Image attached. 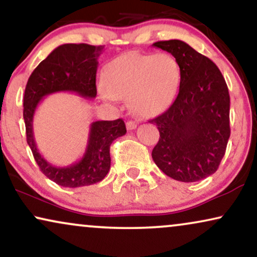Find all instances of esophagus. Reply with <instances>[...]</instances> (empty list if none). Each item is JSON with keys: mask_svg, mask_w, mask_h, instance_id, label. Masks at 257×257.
Instances as JSON below:
<instances>
[{"mask_svg": "<svg viewBox=\"0 0 257 257\" xmlns=\"http://www.w3.org/2000/svg\"><path fill=\"white\" fill-rule=\"evenodd\" d=\"M136 126H138V124H136L134 121L126 122V129H128V131H134Z\"/></svg>", "mask_w": 257, "mask_h": 257, "instance_id": "obj_1", "label": "esophagus"}]
</instances>
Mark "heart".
Listing matches in <instances>:
<instances>
[{
	"label": "heart",
	"instance_id": "1",
	"mask_svg": "<svg viewBox=\"0 0 257 257\" xmlns=\"http://www.w3.org/2000/svg\"><path fill=\"white\" fill-rule=\"evenodd\" d=\"M103 100L116 102L128 96L135 115L152 118L166 111L180 88V64L169 54L128 53L110 61L104 68Z\"/></svg>",
	"mask_w": 257,
	"mask_h": 257
}]
</instances>
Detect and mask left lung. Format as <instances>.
Returning a JSON list of instances; mask_svg holds the SVG:
<instances>
[{
  "label": "left lung",
  "instance_id": "obj_1",
  "mask_svg": "<svg viewBox=\"0 0 257 257\" xmlns=\"http://www.w3.org/2000/svg\"><path fill=\"white\" fill-rule=\"evenodd\" d=\"M153 47L172 54L181 68L175 101L149 121L160 132L153 160L167 176L196 182L216 172L227 148L230 136L227 83L213 61L183 41H160Z\"/></svg>",
  "mask_w": 257,
  "mask_h": 257
}]
</instances>
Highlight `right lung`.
I'll list each match as a JSON object with an SVG mask.
<instances>
[{"label":"right lung","mask_w":257,"mask_h":257,"mask_svg":"<svg viewBox=\"0 0 257 257\" xmlns=\"http://www.w3.org/2000/svg\"><path fill=\"white\" fill-rule=\"evenodd\" d=\"M103 48L85 43L59 46L35 68L27 82L23 98L27 142L41 172L61 187L78 188L103 180L110 169V145L125 135V124L122 118L93 122L81 160L70 166L56 167L37 149L33 131L34 115L41 101L50 94L75 93L90 100L96 97L97 59Z\"/></svg>","instance_id":"right-lung-1"}]
</instances>
